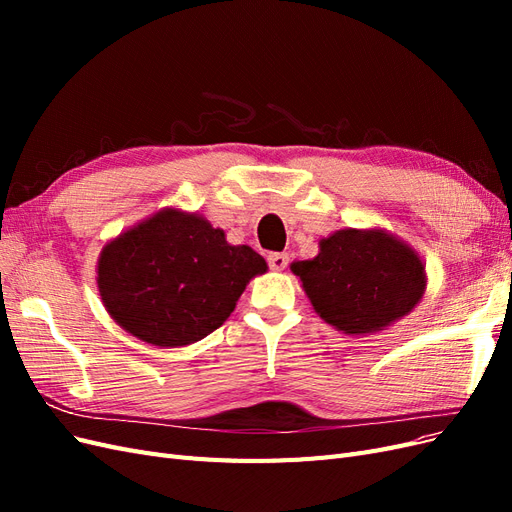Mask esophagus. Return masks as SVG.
Returning a JSON list of instances; mask_svg holds the SVG:
<instances>
[{
    "label": "esophagus",
    "instance_id": "1",
    "mask_svg": "<svg viewBox=\"0 0 512 512\" xmlns=\"http://www.w3.org/2000/svg\"><path fill=\"white\" fill-rule=\"evenodd\" d=\"M269 267L273 269V271H284L286 267H288V262H290V256L288 254H280V252H275V254H269Z\"/></svg>",
    "mask_w": 512,
    "mask_h": 512
}]
</instances>
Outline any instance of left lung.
Wrapping results in <instances>:
<instances>
[{"label": "left lung", "instance_id": "left-lung-1", "mask_svg": "<svg viewBox=\"0 0 512 512\" xmlns=\"http://www.w3.org/2000/svg\"><path fill=\"white\" fill-rule=\"evenodd\" d=\"M314 312L352 337L384 331L408 316L427 290L423 256L386 228H339L318 254L292 262Z\"/></svg>", "mask_w": 512, "mask_h": 512}]
</instances>
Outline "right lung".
<instances>
[{"label": "right lung", "mask_w": 512, "mask_h": 512, "mask_svg": "<svg viewBox=\"0 0 512 512\" xmlns=\"http://www.w3.org/2000/svg\"><path fill=\"white\" fill-rule=\"evenodd\" d=\"M267 269L250 245L228 243L200 213L164 207L104 243L96 282L123 331L179 348L222 327L245 286Z\"/></svg>", "instance_id": "add662e5"}]
</instances>
